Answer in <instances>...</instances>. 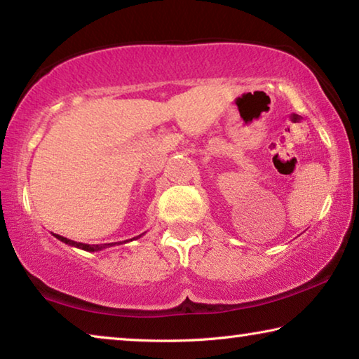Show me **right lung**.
<instances>
[{"mask_svg":"<svg viewBox=\"0 0 359 359\" xmlns=\"http://www.w3.org/2000/svg\"><path fill=\"white\" fill-rule=\"evenodd\" d=\"M53 236H55V238H57L58 241L65 242V244H68V245H71V247H76V248H81V250H85V252H101V250H104V248L114 247V245H120V244H126V242H130V241H133V239H139V238H141V236H144V233H142V234H139V236H136V238H133V239H130V241H123V242H112V244H101V245H88V244H82V242H76V241L66 239V238H63V236H60V234H53Z\"/></svg>","mask_w":359,"mask_h":359,"instance_id":"add662e5","label":"right lung"}]
</instances>
